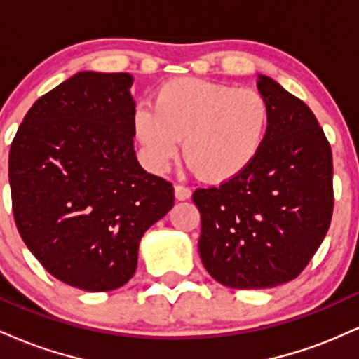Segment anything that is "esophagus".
Returning a JSON list of instances; mask_svg holds the SVG:
<instances>
[{
  "instance_id": "1",
  "label": "esophagus",
  "mask_w": 359,
  "mask_h": 359,
  "mask_svg": "<svg viewBox=\"0 0 359 359\" xmlns=\"http://www.w3.org/2000/svg\"><path fill=\"white\" fill-rule=\"evenodd\" d=\"M174 192H175V199H177V201H185V199H189V197H191V194H192L191 189L184 187V185H180V184L175 185Z\"/></svg>"
}]
</instances>
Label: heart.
I'll list each match as a JSON object with an SVG mask.
<instances>
[{"mask_svg": "<svg viewBox=\"0 0 359 359\" xmlns=\"http://www.w3.org/2000/svg\"><path fill=\"white\" fill-rule=\"evenodd\" d=\"M269 125L270 104L262 93L203 79L168 81L156 90L154 111L135 113V133L151 165L167 167L184 140L185 162L212 184L251 165Z\"/></svg>", "mask_w": 359, "mask_h": 359, "instance_id": "heart-1", "label": "heart"}]
</instances>
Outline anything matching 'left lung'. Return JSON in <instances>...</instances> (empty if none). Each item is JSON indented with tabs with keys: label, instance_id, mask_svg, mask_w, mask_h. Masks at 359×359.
<instances>
[{
	"label": "left lung",
	"instance_id": "1",
	"mask_svg": "<svg viewBox=\"0 0 359 359\" xmlns=\"http://www.w3.org/2000/svg\"><path fill=\"white\" fill-rule=\"evenodd\" d=\"M270 104L265 143L251 165L219 187L197 189L199 255L231 288H271L299 277L331 224L332 154L311 108L258 76Z\"/></svg>",
	"mask_w": 359,
	"mask_h": 359
}]
</instances>
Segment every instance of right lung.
I'll return each mask as SVG.
<instances>
[{"instance_id": "add662e5", "label": "right lung", "mask_w": 359, "mask_h": 359, "mask_svg": "<svg viewBox=\"0 0 359 359\" xmlns=\"http://www.w3.org/2000/svg\"><path fill=\"white\" fill-rule=\"evenodd\" d=\"M126 72H77L25 114L10 148L13 216L48 273L108 292L133 277L142 236L170 211L174 187L133 148Z\"/></svg>"}]
</instances>
